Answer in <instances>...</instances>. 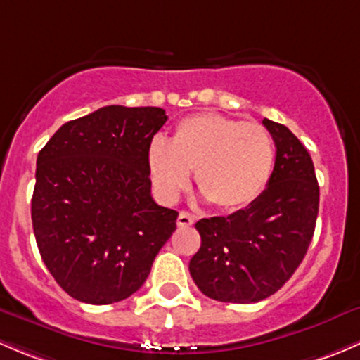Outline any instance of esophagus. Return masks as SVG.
Returning <instances> with one entry per match:
<instances>
[{
  "label": "esophagus",
  "mask_w": 360,
  "mask_h": 360,
  "mask_svg": "<svg viewBox=\"0 0 360 360\" xmlns=\"http://www.w3.org/2000/svg\"><path fill=\"white\" fill-rule=\"evenodd\" d=\"M192 224H194V217L188 213H185V211H181V213L179 214V220H176V225L184 229V227H191Z\"/></svg>",
  "instance_id": "34e87169"
}]
</instances>
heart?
<instances>
[{
  "label": "heart",
  "instance_id": "obj_1",
  "mask_svg": "<svg viewBox=\"0 0 360 360\" xmlns=\"http://www.w3.org/2000/svg\"><path fill=\"white\" fill-rule=\"evenodd\" d=\"M147 161L155 192L165 201L179 198L188 172H194L195 188L211 207L236 211L266 187L276 149L263 126L207 112L180 121L169 146L154 142Z\"/></svg>",
  "mask_w": 360,
  "mask_h": 360
}]
</instances>
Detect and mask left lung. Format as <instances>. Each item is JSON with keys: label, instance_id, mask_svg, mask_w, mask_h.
Instances as JSON below:
<instances>
[{"label": "left lung", "instance_id": "1", "mask_svg": "<svg viewBox=\"0 0 360 360\" xmlns=\"http://www.w3.org/2000/svg\"><path fill=\"white\" fill-rule=\"evenodd\" d=\"M276 142L266 188L244 210L195 224L201 248L188 270L202 295L257 303L286 284L316 231L319 185L309 150L284 124L263 120Z\"/></svg>", "mask_w": 360, "mask_h": 360}]
</instances>
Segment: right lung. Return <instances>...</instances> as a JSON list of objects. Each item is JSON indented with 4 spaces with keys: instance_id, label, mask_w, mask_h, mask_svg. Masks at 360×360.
Segmentation results:
<instances>
[{
    "instance_id": "right-lung-1",
    "label": "right lung",
    "mask_w": 360,
    "mask_h": 360,
    "mask_svg": "<svg viewBox=\"0 0 360 360\" xmlns=\"http://www.w3.org/2000/svg\"><path fill=\"white\" fill-rule=\"evenodd\" d=\"M159 107L107 105L65 123L39 150L31 202L39 253L72 298L121 302L149 277L176 229L175 210L150 195V142Z\"/></svg>"
}]
</instances>
